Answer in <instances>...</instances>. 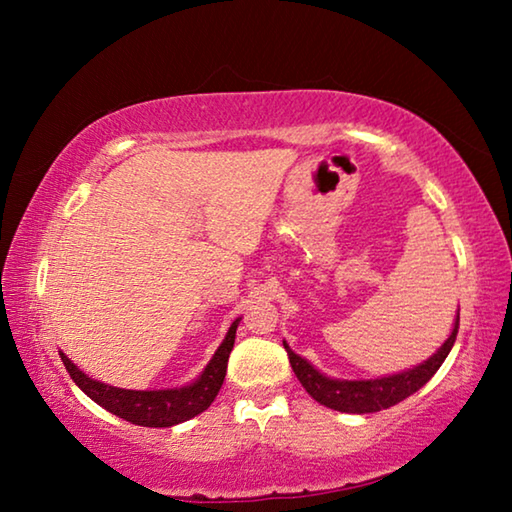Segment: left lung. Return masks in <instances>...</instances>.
<instances>
[{
	"mask_svg": "<svg viewBox=\"0 0 512 512\" xmlns=\"http://www.w3.org/2000/svg\"><path fill=\"white\" fill-rule=\"evenodd\" d=\"M456 334H458V318L452 334H449V339L443 343V348L433 354V357L420 363V366L400 372V375L370 379V381L329 379L325 375H320L311 363L298 357L287 343H284V350L289 354V363L293 372H296V377L300 379V384L305 386V391L314 397L316 402L327 406V409H334L341 413H375L381 409H388V406H395L397 402L406 400V397L413 395L415 391H420V388L427 384L433 375H436V370L443 366V361L447 359V354L456 341Z\"/></svg>",
	"mask_w": 512,
	"mask_h": 512,
	"instance_id": "1",
	"label": "left lung"
}]
</instances>
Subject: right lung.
<instances>
[{
  "instance_id": "right-lung-1",
  "label": "right lung",
  "mask_w": 512,
  "mask_h": 512,
  "mask_svg": "<svg viewBox=\"0 0 512 512\" xmlns=\"http://www.w3.org/2000/svg\"><path fill=\"white\" fill-rule=\"evenodd\" d=\"M237 325L239 320L230 325L228 336H225V341L219 345V350H216L212 361L207 363L198 381H194L192 386L176 388V391H124V388H115L90 379L63 352H60V359H63L74 384L106 411L119 415L126 422L140 424V427H173V424L185 422L203 413L214 402V397L219 395L225 370H228V357L232 345H235Z\"/></svg>"
}]
</instances>
